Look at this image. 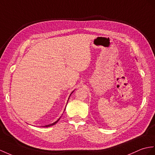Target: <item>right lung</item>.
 <instances>
[{"instance_id":"1","label":"right lung","mask_w":155,"mask_h":155,"mask_svg":"<svg viewBox=\"0 0 155 155\" xmlns=\"http://www.w3.org/2000/svg\"><path fill=\"white\" fill-rule=\"evenodd\" d=\"M74 91H73L72 92H71V93H72ZM71 93L70 94V95H71ZM70 97H69V98H68V100H69V99H70ZM60 119V118L58 120H56V122H54V123H52V124H48V125H46V126H43V127H50V126H53V125H54V124H56V123H57L58 122V120Z\"/></svg>"}]
</instances>
